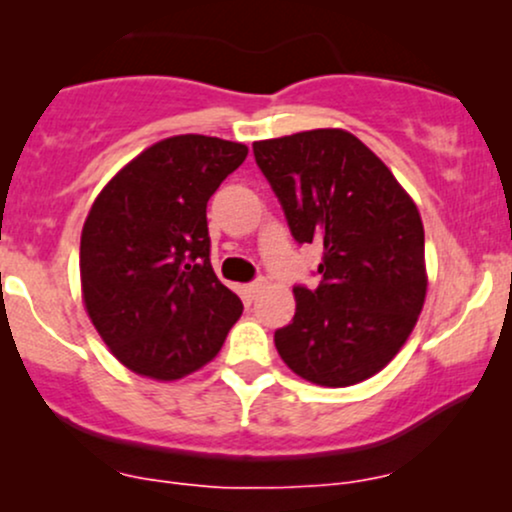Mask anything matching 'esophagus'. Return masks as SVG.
<instances>
[{
    "label": "esophagus",
    "mask_w": 512,
    "mask_h": 512,
    "mask_svg": "<svg viewBox=\"0 0 512 512\" xmlns=\"http://www.w3.org/2000/svg\"><path fill=\"white\" fill-rule=\"evenodd\" d=\"M264 289V279H255V281H250V284H245L243 286V291H245V296L250 298H257V293H260Z\"/></svg>",
    "instance_id": "1"
}]
</instances>
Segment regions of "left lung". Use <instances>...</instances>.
<instances>
[{
    "instance_id": "8db88e82",
    "label": "left lung",
    "mask_w": 512,
    "mask_h": 512,
    "mask_svg": "<svg viewBox=\"0 0 512 512\" xmlns=\"http://www.w3.org/2000/svg\"><path fill=\"white\" fill-rule=\"evenodd\" d=\"M296 243H320L317 289L274 332L293 373L325 387L370 378L407 342L426 298L424 223L390 168L344 129L252 144Z\"/></svg>"
}]
</instances>
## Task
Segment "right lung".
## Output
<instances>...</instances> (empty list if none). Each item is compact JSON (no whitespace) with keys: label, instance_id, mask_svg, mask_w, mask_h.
<instances>
[{"label":"right lung","instance_id":"right-lung-1","mask_svg":"<svg viewBox=\"0 0 512 512\" xmlns=\"http://www.w3.org/2000/svg\"><path fill=\"white\" fill-rule=\"evenodd\" d=\"M248 146L180 134L115 175L81 231L93 327L134 373L178 380L219 354L243 303L211 267L207 202Z\"/></svg>","mask_w":512,"mask_h":512}]
</instances>
